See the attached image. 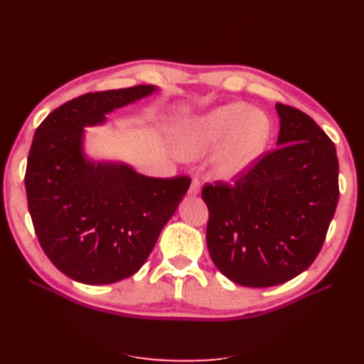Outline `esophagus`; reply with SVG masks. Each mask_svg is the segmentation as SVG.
Masks as SVG:
<instances>
[{
  "label": "esophagus",
  "instance_id": "34e87169",
  "mask_svg": "<svg viewBox=\"0 0 364 364\" xmlns=\"http://www.w3.org/2000/svg\"><path fill=\"white\" fill-rule=\"evenodd\" d=\"M200 182L197 181V179H194L193 182H191V185H190V190H188V193H190V196H199L200 194Z\"/></svg>",
  "mask_w": 364,
  "mask_h": 364
}]
</instances>
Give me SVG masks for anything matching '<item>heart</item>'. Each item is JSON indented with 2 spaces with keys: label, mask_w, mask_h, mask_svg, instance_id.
Segmentation results:
<instances>
[{
  "label": "heart",
  "mask_w": 364,
  "mask_h": 364,
  "mask_svg": "<svg viewBox=\"0 0 364 364\" xmlns=\"http://www.w3.org/2000/svg\"><path fill=\"white\" fill-rule=\"evenodd\" d=\"M270 136L269 118L237 102L183 124L176 135V151L183 159H197L222 148L214 170L218 179L230 182L241 178L262 155Z\"/></svg>",
  "instance_id": "heart-1"
}]
</instances>
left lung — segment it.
<instances>
[{"label": "left lung", "instance_id": "left-lung-1", "mask_svg": "<svg viewBox=\"0 0 364 364\" xmlns=\"http://www.w3.org/2000/svg\"><path fill=\"white\" fill-rule=\"evenodd\" d=\"M279 135L235 186L206 185V245L215 267L245 287H273L311 266L338 202L333 141L311 117L277 103Z\"/></svg>", "mask_w": 364, "mask_h": 364}]
</instances>
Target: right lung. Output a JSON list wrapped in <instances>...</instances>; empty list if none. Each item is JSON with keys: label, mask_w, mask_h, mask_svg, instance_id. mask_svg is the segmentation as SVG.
<instances>
[{"label": "right lung", "mask_w": 364, "mask_h": 364, "mask_svg": "<svg viewBox=\"0 0 364 364\" xmlns=\"http://www.w3.org/2000/svg\"><path fill=\"white\" fill-rule=\"evenodd\" d=\"M159 91L138 85L85 94L36 129L26 170L27 203L39 243L68 278L118 282L136 273L190 188V178L156 179L119 161H94L85 127Z\"/></svg>", "instance_id": "1"}]
</instances>
